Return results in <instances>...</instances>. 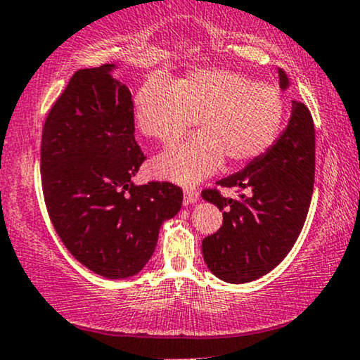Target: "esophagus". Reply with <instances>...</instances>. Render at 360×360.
<instances>
[{"mask_svg": "<svg viewBox=\"0 0 360 360\" xmlns=\"http://www.w3.org/2000/svg\"><path fill=\"white\" fill-rule=\"evenodd\" d=\"M197 200H199V191L192 189V187H187V189H184V205L195 204Z\"/></svg>", "mask_w": 360, "mask_h": 360, "instance_id": "obj_1", "label": "esophagus"}]
</instances>
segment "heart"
<instances>
[{"label":"heart","mask_w":360,"mask_h":360,"mask_svg":"<svg viewBox=\"0 0 360 360\" xmlns=\"http://www.w3.org/2000/svg\"><path fill=\"white\" fill-rule=\"evenodd\" d=\"M141 134L173 146L197 122L179 148L158 156L156 176L191 186L210 176L226 158L245 165L274 143L285 117V101L276 86L256 83L225 68H199L178 81L151 77L134 99Z\"/></svg>","instance_id":"1"}]
</instances>
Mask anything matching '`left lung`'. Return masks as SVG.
I'll list each match as a JSON object with an SVG mask.
<instances>
[{
	"label": "left lung",
	"mask_w": 360,
	"mask_h": 360,
	"mask_svg": "<svg viewBox=\"0 0 360 360\" xmlns=\"http://www.w3.org/2000/svg\"><path fill=\"white\" fill-rule=\"evenodd\" d=\"M279 84L290 86L279 70ZM315 182V125L308 108L292 101L285 130L245 169L224 178L221 187L248 189L238 199L202 192L224 212V225L204 238L202 255L219 279L245 283L271 272L295 245L305 224Z\"/></svg>",
	"instance_id": "8db88e82"
}]
</instances>
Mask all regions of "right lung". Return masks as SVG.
<instances>
[{"instance_id": "1", "label": "right lung", "mask_w": 360, "mask_h": 360, "mask_svg": "<svg viewBox=\"0 0 360 360\" xmlns=\"http://www.w3.org/2000/svg\"><path fill=\"white\" fill-rule=\"evenodd\" d=\"M115 68H84L70 79L45 120L40 174L50 220L75 259L94 274L127 279L153 256L182 191L131 181L145 155L134 136L130 89L112 77Z\"/></svg>"}]
</instances>
